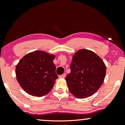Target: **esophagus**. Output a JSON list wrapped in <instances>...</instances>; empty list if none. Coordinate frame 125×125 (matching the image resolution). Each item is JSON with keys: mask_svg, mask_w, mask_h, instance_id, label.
Returning <instances> with one entry per match:
<instances>
[{"mask_svg": "<svg viewBox=\"0 0 125 125\" xmlns=\"http://www.w3.org/2000/svg\"><path fill=\"white\" fill-rule=\"evenodd\" d=\"M65 76H66V74L65 73H64L63 74L59 76V78H65Z\"/></svg>", "mask_w": 125, "mask_h": 125, "instance_id": "esophagus-1", "label": "esophagus"}]
</instances>
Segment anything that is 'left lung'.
Wrapping results in <instances>:
<instances>
[{
    "mask_svg": "<svg viewBox=\"0 0 125 125\" xmlns=\"http://www.w3.org/2000/svg\"><path fill=\"white\" fill-rule=\"evenodd\" d=\"M71 72L65 78L70 92L77 98L94 94L104 83L106 66L94 52L80 49L73 56Z\"/></svg>",
    "mask_w": 125,
    "mask_h": 125,
    "instance_id": "left-lung-1",
    "label": "left lung"
}]
</instances>
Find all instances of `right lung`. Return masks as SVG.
<instances>
[{"label": "right lung", "mask_w": 125, "mask_h": 125, "mask_svg": "<svg viewBox=\"0 0 125 125\" xmlns=\"http://www.w3.org/2000/svg\"><path fill=\"white\" fill-rule=\"evenodd\" d=\"M55 56L42 51L26 54L16 66V76L23 89L29 94L44 96L49 93L58 76L53 62Z\"/></svg>", "instance_id": "1"}]
</instances>
